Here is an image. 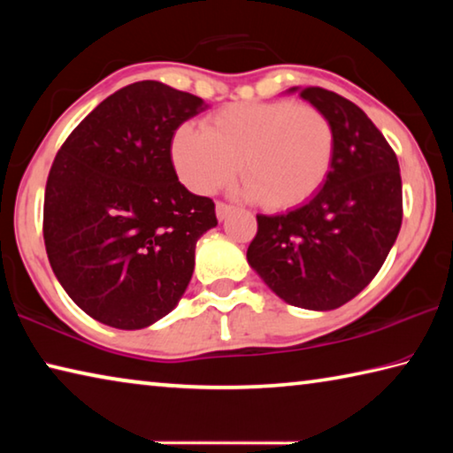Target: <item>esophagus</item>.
<instances>
[{"instance_id": "esophagus-1", "label": "esophagus", "mask_w": 453, "mask_h": 453, "mask_svg": "<svg viewBox=\"0 0 453 453\" xmlns=\"http://www.w3.org/2000/svg\"><path fill=\"white\" fill-rule=\"evenodd\" d=\"M232 211H234L232 205L221 203V202H218V203H216V216H218V219H219V221H224V219L229 216V213H232Z\"/></svg>"}]
</instances>
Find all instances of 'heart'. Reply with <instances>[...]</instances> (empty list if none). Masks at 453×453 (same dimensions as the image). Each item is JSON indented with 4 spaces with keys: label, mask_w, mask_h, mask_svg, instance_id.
<instances>
[{
    "label": "heart",
    "mask_w": 453,
    "mask_h": 453,
    "mask_svg": "<svg viewBox=\"0 0 453 453\" xmlns=\"http://www.w3.org/2000/svg\"><path fill=\"white\" fill-rule=\"evenodd\" d=\"M334 151L326 113L286 99L226 105L203 119V132L186 124L172 137L173 167L191 191L210 196L242 170L243 194L270 210L308 202L326 181Z\"/></svg>",
    "instance_id": "b5f03b06"
}]
</instances>
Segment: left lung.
I'll return each mask as SVG.
<instances>
[{
    "instance_id": "1",
    "label": "left lung",
    "mask_w": 453,
    "mask_h": 453,
    "mask_svg": "<svg viewBox=\"0 0 453 453\" xmlns=\"http://www.w3.org/2000/svg\"><path fill=\"white\" fill-rule=\"evenodd\" d=\"M324 111L335 134L324 186L303 205L257 216L248 262L296 308L335 310L370 283L402 227L400 164L373 121L324 88H291Z\"/></svg>"
}]
</instances>
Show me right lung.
Wrapping results in <instances>:
<instances>
[{
    "instance_id": "1",
    "label": "right lung",
    "mask_w": 453,
    "mask_h": 453,
    "mask_svg": "<svg viewBox=\"0 0 453 453\" xmlns=\"http://www.w3.org/2000/svg\"><path fill=\"white\" fill-rule=\"evenodd\" d=\"M208 107L162 81H135L104 99L58 151L45 186V251L89 318L142 329L181 300L196 243L218 219L210 197L180 183L172 137Z\"/></svg>"
}]
</instances>
